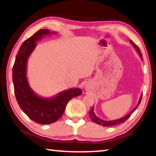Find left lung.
<instances>
[{
  "mask_svg": "<svg viewBox=\"0 0 156 156\" xmlns=\"http://www.w3.org/2000/svg\"><path fill=\"white\" fill-rule=\"evenodd\" d=\"M130 42L131 43V44L133 45L134 49L136 50V51L137 52V54H139V56L141 58V59H142V54L141 53L140 50V48H139L134 43L133 41H132L131 40H130ZM142 93L140 95V100H139L138 103L136 104V107L134 108L132 111L130 112V113L128 114L127 115H126L125 116L122 117V118H120L118 119H115V120H112V121H105V120H103L101 119L100 118H98V117L95 115V114L94 113V105H93V107L91 108V109L90 110L89 112V116L90 119L92 120L93 122H95V123L97 124H99V125H101V126H114V125H117V124H119V123H123V122H125L127 119H128L129 117L131 116V114L133 113L135 111L136 109L137 108L139 105L140 104L141 102V100H142Z\"/></svg>",
  "mask_w": 156,
  "mask_h": 156,
  "instance_id": "8db88e82",
  "label": "left lung"
}]
</instances>
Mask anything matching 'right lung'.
I'll return each instance as SVG.
<instances>
[{
  "mask_svg": "<svg viewBox=\"0 0 156 156\" xmlns=\"http://www.w3.org/2000/svg\"><path fill=\"white\" fill-rule=\"evenodd\" d=\"M55 31L40 29L21 44L15 58L12 68V81L14 94L20 108L33 120L40 124H50L61 118L66 105L72 98L80 95L82 90L72 88L58 93L51 98L37 95L30 88L27 78V63L31 54L36 47V42Z\"/></svg>",
  "mask_w": 156,
  "mask_h": 156,
  "instance_id": "add662e5",
  "label": "right lung"
}]
</instances>
